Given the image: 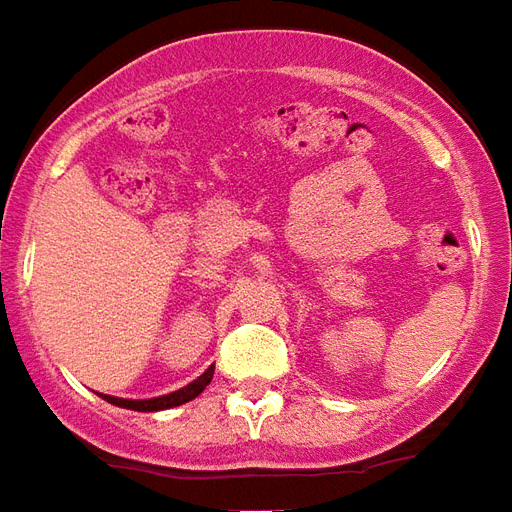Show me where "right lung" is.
<instances>
[{
  "instance_id": "right-lung-1",
  "label": "right lung",
  "mask_w": 512,
  "mask_h": 512,
  "mask_svg": "<svg viewBox=\"0 0 512 512\" xmlns=\"http://www.w3.org/2000/svg\"><path fill=\"white\" fill-rule=\"evenodd\" d=\"M212 374H215V365H210L199 379H193L185 387H179L169 395H158V398H144V401H133V398H114V395H100L103 401L114 406H122V409H133V412H160V409H174V406H182L193 401L196 395L204 393V387L212 382Z\"/></svg>"
}]
</instances>
